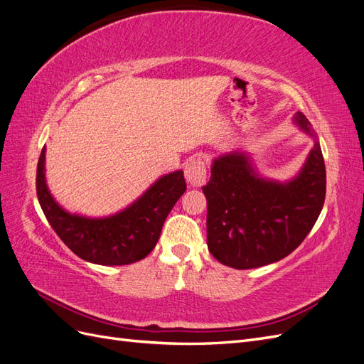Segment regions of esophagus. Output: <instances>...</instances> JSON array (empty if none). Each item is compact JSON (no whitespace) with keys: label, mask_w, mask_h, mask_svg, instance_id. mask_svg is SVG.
<instances>
[{"label":"esophagus","mask_w":364,"mask_h":364,"mask_svg":"<svg viewBox=\"0 0 364 364\" xmlns=\"http://www.w3.org/2000/svg\"><path fill=\"white\" fill-rule=\"evenodd\" d=\"M185 178L193 186H202L206 182V165L202 158H191L185 164Z\"/></svg>","instance_id":"34e87169"}]
</instances>
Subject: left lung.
Here are the masks:
<instances>
[{"instance_id":"1","label":"left lung","mask_w":364,"mask_h":364,"mask_svg":"<svg viewBox=\"0 0 364 364\" xmlns=\"http://www.w3.org/2000/svg\"><path fill=\"white\" fill-rule=\"evenodd\" d=\"M294 119L316 136L302 112ZM203 193L208 249L217 261L240 270L277 262L302 243L323 208L326 170L321 146L314 142L302 171L287 183L258 178L243 153H230L214 161Z\"/></svg>"}]
</instances>
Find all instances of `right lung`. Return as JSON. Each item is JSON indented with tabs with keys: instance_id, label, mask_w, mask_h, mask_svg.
Listing matches in <instances>:
<instances>
[{
	"instance_id": "right-lung-1",
	"label": "right lung",
	"mask_w": 364,
	"mask_h": 364,
	"mask_svg": "<svg viewBox=\"0 0 364 364\" xmlns=\"http://www.w3.org/2000/svg\"><path fill=\"white\" fill-rule=\"evenodd\" d=\"M46 147L36 170L39 205L54 232L77 257L102 266H126L155 249L165 218L186 190L183 171L153 183L139 199L115 215L86 218L71 215L54 202L46 183Z\"/></svg>"
}]
</instances>
